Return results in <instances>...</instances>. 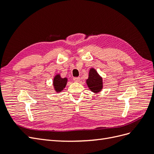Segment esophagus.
I'll return each instance as SVG.
<instances>
[{"label": "esophagus", "mask_w": 154, "mask_h": 154, "mask_svg": "<svg viewBox=\"0 0 154 154\" xmlns=\"http://www.w3.org/2000/svg\"><path fill=\"white\" fill-rule=\"evenodd\" d=\"M80 78L79 77H74L73 78V81L74 82H80Z\"/></svg>", "instance_id": "1"}]
</instances>
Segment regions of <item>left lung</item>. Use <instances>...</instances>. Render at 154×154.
<instances>
[{
	"label": "left lung",
	"instance_id": "obj_1",
	"mask_svg": "<svg viewBox=\"0 0 154 154\" xmlns=\"http://www.w3.org/2000/svg\"><path fill=\"white\" fill-rule=\"evenodd\" d=\"M87 84L91 91L94 92H100L102 89L103 87L102 78L95 69H91L90 70L88 78L87 80Z\"/></svg>",
	"mask_w": 154,
	"mask_h": 154
}]
</instances>
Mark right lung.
<instances>
[{"instance_id": "add662e5", "label": "right lung", "mask_w": 154, "mask_h": 154, "mask_svg": "<svg viewBox=\"0 0 154 154\" xmlns=\"http://www.w3.org/2000/svg\"><path fill=\"white\" fill-rule=\"evenodd\" d=\"M67 82V79L66 78H62L60 77V74H57L54 78L53 85L54 87V89L57 92H61L63 88L66 86Z\"/></svg>"}]
</instances>
